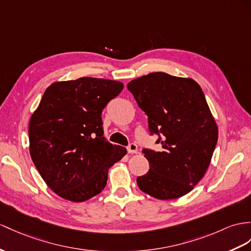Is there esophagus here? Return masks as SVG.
<instances>
[{
  "label": "esophagus",
  "mask_w": 251,
  "mask_h": 251,
  "mask_svg": "<svg viewBox=\"0 0 251 251\" xmlns=\"http://www.w3.org/2000/svg\"><path fill=\"white\" fill-rule=\"evenodd\" d=\"M127 152H129V153H137V145L131 143L127 146Z\"/></svg>",
  "instance_id": "esophagus-1"
}]
</instances>
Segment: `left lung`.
<instances>
[{
	"mask_svg": "<svg viewBox=\"0 0 251 251\" xmlns=\"http://www.w3.org/2000/svg\"><path fill=\"white\" fill-rule=\"evenodd\" d=\"M126 88L162 145L161 151L143 149L150 169L137 178L138 187L162 200L184 196L202 179L218 138L202 89L192 78L165 72L133 79Z\"/></svg>",
	"mask_w": 251,
	"mask_h": 251,
	"instance_id": "obj_1",
	"label": "left lung"
}]
</instances>
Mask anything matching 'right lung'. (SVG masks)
I'll list each match as a JSON object with an SVG mask.
<instances>
[{"label": "right lung", "instance_id": "obj_1", "mask_svg": "<svg viewBox=\"0 0 251 251\" xmlns=\"http://www.w3.org/2000/svg\"><path fill=\"white\" fill-rule=\"evenodd\" d=\"M124 89L105 78L53 83L28 126L29 153L54 193L82 202L100 194L108 168L126 153L103 135L102 111Z\"/></svg>", "mask_w": 251, "mask_h": 251}]
</instances>
